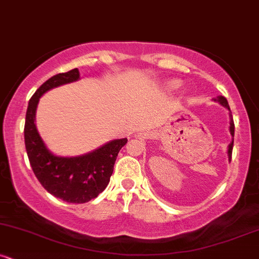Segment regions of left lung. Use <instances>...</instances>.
<instances>
[{
    "label": "left lung",
    "instance_id": "left-lung-1",
    "mask_svg": "<svg viewBox=\"0 0 259 259\" xmlns=\"http://www.w3.org/2000/svg\"><path fill=\"white\" fill-rule=\"evenodd\" d=\"M215 101L220 102L222 106L229 108V110H230L229 102H227V100L225 99L224 96H219L218 99H215ZM230 132H231V136L233 137V135H235V123H233V118H232V113H231V111H230ZM232 148H233V138H232V142H231V143L229 144V151H227V154H229V159L230 160H231V157H232Z\"/></svg>",
    "mask_w": 259,
    "mask_h": 259
}]
</instances>
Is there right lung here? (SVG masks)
Segmentation results:
<instances>
[{
    "label": "right lung",
    "mask_w": 259,
    "mask_h": 259,
    "mask_svg": "<svg viewBox=\"0 0 259 259\" xmlns=\"http://www.w3.org/2000/svg\"><path fill=\"white\" fill-rule=\"evenodd\" d=\"M79 77V70L73 69L47 80L30 97L24 123V143L33 173L49 194L73 204L90 201L106 189L118 152L127 143V138L113 140L79 157H58L49 152L34 123L38 102L51 89Z\"/></svg>",
    "instance_id": "right-lung-1"
}]
</instances>
